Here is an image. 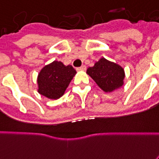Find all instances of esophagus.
<instances>
[{
  "mask_svg": "<svg viewBox=\"0 0 159 159\" xmlns=\"http://www.w3.org/2000/svg\"><path fill=\"white\" fill-rule=\"evenodd\" d=\"M86 70V66H80V67H79V68H77V70Z\"/></svg>",
  "mask_w": 159,
  "mask_h": 159,
  "instance_id": "34e87169",
  "label": "esophagus"
}]
</instances>
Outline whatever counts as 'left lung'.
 Returning <instances> with one entry per match:
<instances>
[{"label": "left lung", "mask_w": 159, "mask_h": 159, "mask_svg": "<svg viewBox=\"0 0 159 159\" xmlns=\"http://www.w3.org/2000/svg\"><path fill=\"white\" fill-rule=\"evenodd\" d=\"M86 73L106 93L112 92L124 85L125 77L124 69L105 58H101L95 62L93 67H89Z\"/></svg>", "instance_id": "obj_1"}]
</instances>
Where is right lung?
<instances>
[{"label":"right lung","mask_w":159,"mask_h":159,"mask_svg":"<svg viewBox=\"0 0 159 159\" xmlns=\"http://www.w3.org/2000/svg\"><path fill=\"white\" fill-rule=\"evenodd\" d=\"M76 70L60 61H53L44 66L37 77L38 93L50 99H57L66 92Z\"/></svg>","instance_id":"1"}]
</instances>
